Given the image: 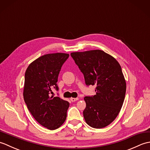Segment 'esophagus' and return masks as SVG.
Segmentation results:
<instances>
[{
    "instance_id": "1",
    "label": "esophagus",
    "mask_w": 150,
    "mask_h": 150,
    "mask_svg": "<svg viewBox=\"0 0 150 150\" xmlns=\"http://www.w3.org/2000/svg\"><path fill=\"white\" fill-rule=\"evenodd\" d=\"M70 100H71V102H75V101H77L79 100L78 98H70Z\"/></svg>"
}]
</instances>
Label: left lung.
Masks as SVG:
<instances>
[{
  "mask_svg": "<svg viewBox=\"0 0 150 150\" xmlns=\"http://www.w3.org/2000/svg\"><path fill=\"white\" fill-rule=\"evenodd\" d=\"M71 56L86 84L96 86V94L84 98L86 122L94 128H104L115 119L125 98L126 84L119 63L100 50L73 52Z\"/></svg>",
  "mask_w": 150,
  "mask_h": 150,
  "instance_id": "8db88e82",
  "label": "left lung"
}]
</instances>
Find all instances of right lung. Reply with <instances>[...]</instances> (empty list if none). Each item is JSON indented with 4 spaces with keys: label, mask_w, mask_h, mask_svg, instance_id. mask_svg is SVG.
<instances>
[{
    "label": "right lung",
    "mask_w": 150,
    "mask_h": 150,
    "mask_svg": "<svg viewBox=\"0 0 150 150\" xmlns=\"http://www.w3.org/2000/svg\"><path fill=\"white\" fill-rule=\"evenodd\" d=\"M69 56L62 53L46 54L31 62L25 73V103L34 119L50 130L59 128L66 119L69 103L50 94L53 88L59 90V72Z\"/></svg>",
    "instance_id": "obj_1"
}]
</instances>
